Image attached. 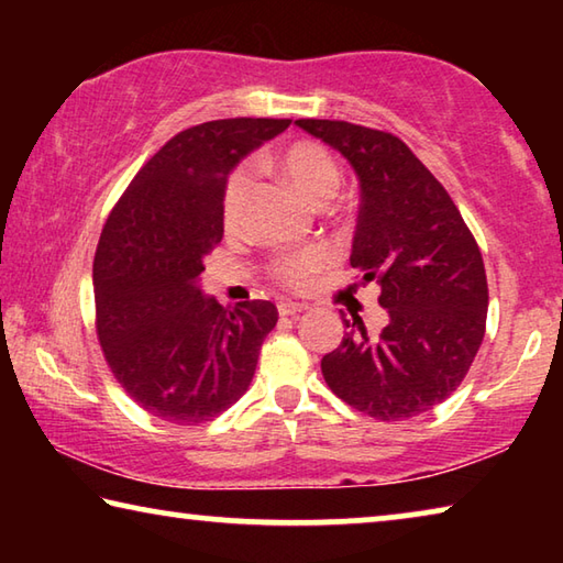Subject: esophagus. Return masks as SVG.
Wrapping results in <instances>:
<instances>
[{
  "instance_id": "esophagus-1",
  "label": "esophagus",
  "mask_w": 563,
  "mask_h": 563,
  "mask_svg": "<svg viewBox=\"0 0 563 563\" xmlns=\"http://www.w3.org/2000/svg\"><path fill=\"white\" fill-rule=\"evenodd\" d=\"M305 310H308V305H302V302H280L278 305V312L283 318H298Z\"/></svg>"
}]
</instances>
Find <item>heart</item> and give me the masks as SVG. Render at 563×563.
I'll return each instance as SVG.
<instances>
[{"instance_id": "b5f03b06", "label": "heart", "mask_w": 563, "mask_h": 563, "mask_svg": "<svg viewBox=\"0 0 563 563\" xmlns=\"http://www.w3.org/2000/svg\"><path fill=\"white\" fill-rule=\"evenodd\" d=\"M275 166H278L285 180L298 190L305 201L322 206L328 198L335 194L340 184V168L325 148L320 144H312V141H295V144L285 146L278 158H275ZM247 186H251V178H247L245 168H235L231 176H228L223 186V221L233 223L241 208L245 203ZM330 253L325 247L312 245L305 247V251L295 253H283L271 263V278L280 283L283 288L290 290H305L308 285L318 278V275L328 268Z\"/></svg>"}]
</instances>
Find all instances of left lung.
Listing matches in <instances>:
<instances>
[{
  "label": "left lung",
  "instance_id": "1",
  "mask_svg": "<svg viewBox=\"0 0 563 563\" xmlns=\"http://www.w3.org/2000/svg\"><path fill=\"white\" fill-rule=\"evenodd\" d=\"M345 156L360 178L350 265L377 280L389 322L367 335L357 316L322 357L342 402L399 422L444 402L470 373L487 330V273L460 208L405 141L347 121L298 119Z\"/></svg>",
  "mask_w": 563,
  "mask_h": 563
}]
</instances>
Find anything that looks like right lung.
Listing matches in <instances>:
<instances>
[{
    "mask_svg": "<svg viewBox=\"0 0 563 563\" xmlns=\"http://www.w3.org/2000/svg\"><path fill=\"white\" fill-rule=\"evenodd\" d=\"M290 119H218L176 133L139 170L93 255L97 335L126 395L170 424H201L247 389L278 322L268 300L223 308L198 288L223 238L233 166Z\"/></svg>",
    "mask_w": 563,
    "mask_h": 563,
    "instance_id": "1",
    "label": "right lung"
}]
</instances>
